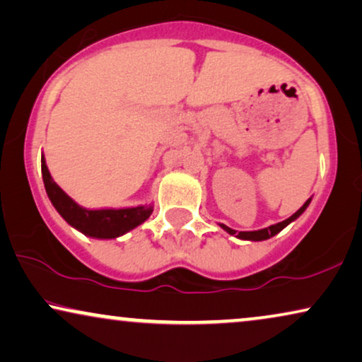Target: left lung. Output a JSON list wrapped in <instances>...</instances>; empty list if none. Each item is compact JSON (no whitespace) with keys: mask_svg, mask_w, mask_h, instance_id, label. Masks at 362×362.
Listing matches in <instances>:
<instances>
[{"mask_svg":"<svg viewBox=\"0 0 362 362\" xmlns=\"http://www.w3.org/2000/svg\"><path fill=\"white\" fill-rule=\"evenodd\" d=\"M310 202H311V199H308V200L305 202V205H303L301 209L296 211V214H293V215L290 216V218L279 221V223H276V225L268 226V228L255 230V231H237V230L230 228V226H226V225H223V223H220V226L226 231V233L235 235V237L240 238V240H250V242H263V240H268V238L274 237V235L279 233V231L285 228V226L290 225L291 221H295V220L298 218V216H300V215L303 214V211H305V210L308 209V205H310Z\"/></svg>","mask_w":362,"mask_h":362,"instance_id":"8db88e82","label":"left lung"}]
</instances>
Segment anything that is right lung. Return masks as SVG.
Here are the masks:
<instances>
[{
	"label": "right lung",
	"instance_id": "1",
	"mask_svg": "<svg viewBox=\"0 0 362 362\" xmlns=\"http://www.w3.org/2000/svg\"><path fill=\"white\" fill-rule=\"evenodd\" d=\"M41 172L45 180L46 194L49 197L51 204L54 205L62 218H64L76 230L83 231L84 235L93 238L110 240L117 238L120 235L127 233L144 223L153 211L152 205H139L131 209H99L89 210L77 205L59 185L52 180L49 170H47L45 156L41 157Z\"/></svg>",
	"mask_w": 362,
	"mask_h": 362
}]
</instances>
